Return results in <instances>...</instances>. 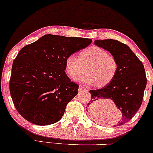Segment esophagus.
<instances>
[{
  "label": "esophagus",
  "instance_id": "esophagus-1",
  "mask_svg": "<svg viewBox=\"0 0 153 153\" xmlns=\"http://www.w3.org/2000/svg\"><path fill=\"white\" fill-rule=\"evenodd\" d=\"M79 91H82V90H87V88H86V87H84V86L80 85L79 87Z\"/></svg>",
  "mask_w": 153,
  "mask_h": 153
}]
</instances>
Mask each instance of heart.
<instances>
[{"instance_id":"1","label":"heart","mask_w":153,"mask_h":153,"mask_svg":"<svg viewBox=\"0 0 153 153\" xmlns=\"http://www.w3.org/2000/svg\"><path fill=\"white\" fill-rule=\"evenodd\" d=\"M86 74L78 81L86 85L97 84L99 87L108 85L114 80L118 69L116 56L103 49L91 46L79 52L78 58L70 54L65 62V71L73 79L78 78L84 72Z\"/></svg>"}]
</instances>
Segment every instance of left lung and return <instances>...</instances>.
I'll use <instances>...</instances> for the list:
<instances>
[{"label":"left lung","instance_id":"1","mask_svg":"<svg viewBox=\"0 0 153 153\" xmlns=\"http://www.w3.org/2000/svg\"><path fill=\"white\" fill-rule=\"evenodd\" d=\"M94 43L116 56L118 69L110 84L101 88L90 90L91 100L86 109L94 121L100 123L104 117L101 101L112 100L121 112L117 126L123 125L132 119L142 104L147 84L144 66L129 47L119 41L110 39L96 40Z\"/></svg>","mask_w":153,"mask_h":153}]
</instances>
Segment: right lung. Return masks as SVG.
<instances>
[{"instance_id":"right-lung-1","label":"right lung","mask_w":153,"mask_h":153,"mask_svg":"<svg viewBox=\"0 0 153 153\" xmlns=\"http://www.w3.org/2000/svg\"><path fill=\"white\" fill-rule=\"evenodd\" d=\"M91 41L45 35L20 50L13 63L9 88L13 104L25 119L37 126L61 119L79 89L66 74L65 59Z\"/></svg>"}]
</instances>
